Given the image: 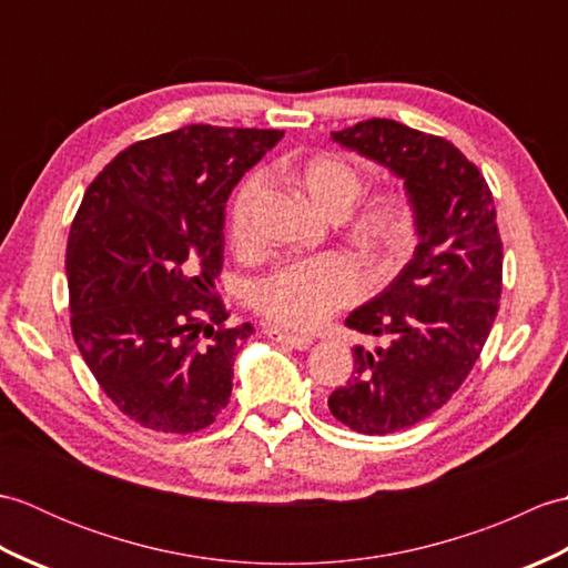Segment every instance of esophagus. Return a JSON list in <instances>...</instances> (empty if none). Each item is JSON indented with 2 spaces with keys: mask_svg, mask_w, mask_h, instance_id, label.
Instances as JSON below:
<instances>
[{
  "mask_svg": "<svg viewBox=\"0 0 568 568\" xmlns=\"http://www.w3.org/2000/svg\"><path fill=\"white\" fill-rule=\"evenodd\" d=\"M265 334H268L273 342H283L287 346L297 348V352H305V348L312 346V336H305V334H291V332L277 329V327H265Z\"/></svg>",
  "mask_w": 568,
  "mask_h": 568,
  "instance_id": "obj_1",
  "label": "esophagus"
}]
</instances>
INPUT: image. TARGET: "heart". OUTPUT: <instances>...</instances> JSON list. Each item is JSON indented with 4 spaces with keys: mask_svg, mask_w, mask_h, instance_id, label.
Returning a JSON list of instances; mask_svg holds the SVG:
<instances>
[{
    "mask_svg": "<svg viewBox=\"0 0 568 568\" xmlns=\"http://www.w3.org/2000/svg\"><path fill=\"white\" fill-rule=\"evenodd\" d=\"M295 183L317 210L342 220L346 236L378 265L400 263L415 246V214L397 192H378L364 202V175L342 155L320 153L293 168ZM263 175L241 180L229 207V236L239 248L253 244L256 212L263 197ZM368 285L366 271L346 253L287 263L261 277L251 303L261 315L285 329H315L336 310L352 305Z\"/></svg>",
    "mask_w": 568,
    "mask_h": 568,
    "instance_id": "b5f03b06",
    "label": "heart"
}]
</instances>
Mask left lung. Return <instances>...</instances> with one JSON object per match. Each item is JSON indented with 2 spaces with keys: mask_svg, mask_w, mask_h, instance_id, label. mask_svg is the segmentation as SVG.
Wrapping results in <instances>:
<instances>
[{
  "mask_svg": "<svg viewBox=\"0 0 568 568\" xmlns=\"http://www.w3.org/2000/svg\"><path fill=\"white\" fill-rule=\"evenodd\" d=\"M332 139L400 178L415 214L413 258L346 317L381 344L354 346L352 381L329 395L346 427L390 434L446 405L484 352L503 291L496 204L478 168L442 136L366 119Z\"/></svg>",
  "mask_w": 568,
  "mask_h": 568,
  "instance_id": "obj_1",
  "label": "left lung"
}]
</instances>
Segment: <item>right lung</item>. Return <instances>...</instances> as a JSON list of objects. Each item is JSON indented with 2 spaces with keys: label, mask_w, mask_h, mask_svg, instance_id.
I'll list each match as a JSON object with an SVG mask.
<instances>
[{
  "label": "right lung",
  "mask_w": 568,
  "mask_h": 568,
  "mask_svg": "<svg viewBox=\"0 0 568 568\" xmlns=\"http://www.w3.org/2000/svg\"><path fill=\"white\" fill-rule=\"evenodd\" d=\"M281 139L183 126L131 143L84 192L65 253L70 327L100 388L141 427L190 434L229 403L253 327H226L216 297L224 204Z\"/></svg>",
  "instance_id": "right-lung-1"
}]
</instances>
